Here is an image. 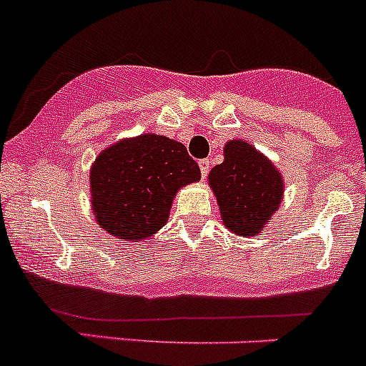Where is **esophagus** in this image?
Listing matches in <instances>:
<instances>
[{"label":"esophagus","mask_w":366,"mask_h":366,"mask_svg":"<svg viewBox=\"0 0 366 366\" xmlns=\"http://www.w3.org/2000/svg\"><path fill=\"white\" fill-rule=\"evenodd\" d=\"M210 165H212V163H210V159H201V161H199V169H201V176H203V177H207V176H209V170H210Z\"/></svg>","instance_id":"obj_1"}]
</instances>
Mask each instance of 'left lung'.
I'll list each match as a JSON object with an SVG mask.
<instances>
[{
  "label": "left lung",
  "instance_id": "obj_1",
  "mask_svg": "<svg viewBox=\"0 0 366 366\" xmlns=\"http://www.w3.org/2000/svg\"><path fill=\"white\" fill-rule=\"evenodd\" d=\"M209 183L224 224L239 236L259 232L281 205L283 179L276 167L239 139L224 145V161L210 170Z\"/></svg>",
  "mask_w": 366,
  "mask_h": 366
}]
</instances>
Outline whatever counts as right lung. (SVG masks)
Masks as SVG:
<instances>
[{
  "label": "right lung",
  "mask_w": 366,
  "mask_h": 366,
  "mask_svg": "<svg viewBox=\"0 0 366 366\" xmlns=\"http://www.w3.org/2000/svg\"><path fill=\"white\" fill-rule=\"evenodd\" d=\"M199 177L183 143L156 134L123 139L90 170L92 212L117 239H149L169 219L177 190Z\"/></svg>",
  "instance_id": "right-lung-1"
}]
</instances>
